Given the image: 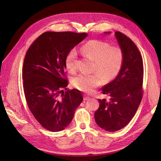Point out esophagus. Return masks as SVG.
Listing matches in <instances>:
<instances>
[{"label":"esophagus","instance_id":"34e87169","mask_svg":"<svg viewBox=\"0 0 161 161\" xmlns=\"http://www.w3.org/2000/svg\"><path fill=\"white\" fill-rule=\"evenodd\" d=\"M90 100V97H88V96H87V95H84V100Z\"/></svg>","mask_w":161,"mask_h":161}]
</instances>
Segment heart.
<instances>
[{"label": "heart", "mask_w": 161, "mask_h": 161, "mask_svg": "<svg viewBox=\"0 0 161 161\" xmlns=\"http://www.w3.org/2000/svg\"><path fill=\"white\" fill-rule=\"evenodd\" d=\"M81 53L84 57L93 61V70L97 73L91 75L80 73L73 80V86L80 91L91 93L102 82V78L109 81L118 76L124 64V53L118 47L110 46L108 43L99 40H91L81 46ZM77 51L70 50L65 59L66 69L70 73L76 70Z\"/></svg>", "instance_id": "heart-1"}]
</instances>
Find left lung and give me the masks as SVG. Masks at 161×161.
Wrapping results in <instances>:
<instances>
[{
	"label": "left lung",
	"mask_w": 161,
	"mask_h": 161,
	"mask_svg": "<svg viewBox=\"0 0 161 161\" xmlns=\"http://www.w3.org/2000/svg\"><path fill=\"white\" fill-rule=\"evenodd\" d=\"M115 36L124 53V64L118 76L102 88V93L109 95L111 98L109 100L99 99L100 107L95 112L97 125L110 132L118 131L129 124L142 97L141 54L135 43L124 34L115 32Z\"/></svg>",
	"instance_id": "1"
}]
</instances>
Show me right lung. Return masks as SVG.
Segmentation results:
<instances>
[{
    "label": "right lung",
    "instance_id": "right-lung-1",
    "mask_svg": "<svg viewBox=\"0 0 161 161\" xmlns=\"http://www.w3.org/2000/svg\"><path fill=\"white\" fill-rule=\"evenodd\" d=\"M86 33L46 32L33 42L23 66V90L30 111L48 131H62L69 125L83 100L77 89L68 90L65 59ZM67 90V88H66Z\"/></svg>",
    "mask_w": 161,
    "mask_h": 161
}]
</instances>
